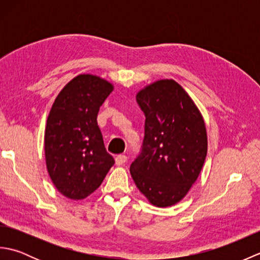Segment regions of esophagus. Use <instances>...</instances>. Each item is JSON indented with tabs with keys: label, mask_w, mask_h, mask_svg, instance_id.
Listing matches in <instances>:
<instances>
[{
	"label": "esophagus",
	"mask_w": 260,
	"mask_h": 260,
	"mask_svg": "<svg viewBox=\"0 0 260 260\" xmlns=\"http://www.w3.org/2000/svg\"><path fill=\"white\" fill-rule=\"evenodd\" d=\"M115 161H116V164H117V165H123L127 162V156L123 155V154H120V155L116 156Z\"/></svg>",
	"instance_id": "esophagus-1"
}]
</instances>
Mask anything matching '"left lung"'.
I'll return each instance as SVG.
<instances>
[{
    "instance_id": "obj_1",
    "label": "left lung",
    "mask_w": 260,
    "mask_h": 260,
    "mask_svg": "<svg viewBox=\"0 0 260 260\" xmlns=\"http://www.w3.org/2000/svg\"><path fill=\"white\" fill-rule=\"evenodd\" d=\"M136 102L145 115L141 153L131 164L136 186L156 207L185 197L207 156V131L191 97L172 79L142 89Z\"/></svg>"
}]
</instances>
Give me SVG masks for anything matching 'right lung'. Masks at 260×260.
<instances>
[{"instance_id":"add662e5","label":"right lung","mask_w":260,"mask_h":260,"mask_svg":"<svg viewBox=\"0 0 260 260\" xmlns=\"http://www.w3.org/2000/svg\"><path fill=\"white\" fill-rule=\"evenodd\" d=\"M113 89L97 76L79 75L60 91L49 113L47 169L57 190L73 200L91 194L115 163L97 124L99 107Z\"/></svg>"}]
</instances>
